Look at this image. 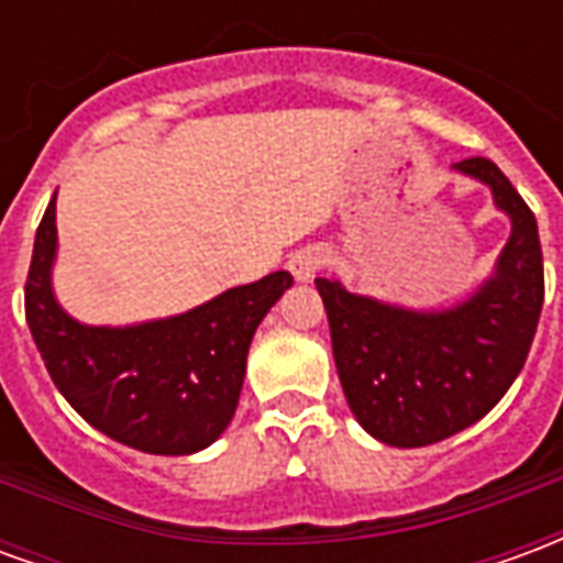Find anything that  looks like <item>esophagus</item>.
<instances>
[{"label":"esophagus","mask_w":563,"mask_h":563,"mask_svg":"<svg viewBox=\"0 0 563 563\" xmlns=\"http://www.w3.org/2000/svg\"><path fill=\"white\" fill-rule=\"evenodd\" d=\"M325 262H329V253L322 246H301V250H295L292 256H289V271H292L295 280L307 283L325 268Z\"/></svg>","instance_id":"34e87169"}]
</instances>
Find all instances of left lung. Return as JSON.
Returning <instances> with one entry per match:
<instances>
[{
	"label": "left lung",
	"instance_id": "obj_1",
	"mask_svg": "<svg viewBox=\"0 0 563 563\" xmlns=\"http://www.w3.org/2000/svg\"><path fill=\"white\" fill-rule=\"evenodd\" d=\"M452 172L483 184L509 220L507 244L476 289L446 307H407L317 277L346 404L386 446H431L479 422L519 377L543 310L531 208L495 162L476 156Z\"/></svg>",
	"mask_w": 563,
	"mask_h": 563
}]
</instances>
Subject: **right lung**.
<instances>
[{
  "mask_svg": "<svg viewBox=\"0 0 563 563\" xmlns=\"http://www.w3.org/2000/svg\"><path fill=\"white\" fill-rule=\"evenodd\" d=\"M56 196L35 232L26 322L47 374L87 422L150 455H192L232 422L258 322L292 286L274 271L205 305L126 325H90L54 292Z\"/></svg>",
  "mask_w": 563,
  "mask_h": 563,
  "instance_id": "obj_1",
  "label": "right lung"
}]
</instances>
